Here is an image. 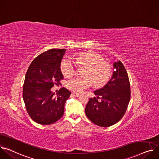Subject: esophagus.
I'll use <instances>...</instances> for the list:
<instances>
[{"label":"esophagus","instance_id":"34e87169","mask_svg":"<svg viewBox=\"0 0 159 159\" xmlns=\"http://www.w3.org/2000/svg\"><path fill=\"white\" fill-rule=\"evenodd\" d=\"M75 97H79L80 95V94L79 93H77V92H73L72 93Z\"/></svg>","mask_w":159,"mask_h":159}]
</instances>
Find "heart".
Returning <instances> with one entry per match:
<instances>
[{
  "mask_svg": "<svg viewBox=\"0 0 159 159\" xmlns=\"http://www.w3.org/2000/svg\"><path fill=\"white\" fill-rule=\"evenodd\" d=\"M71 58L66 57L62 61L61 68L64 76L69 77L72 76L75 70V63L85 64L89 67L86 73L87 79H80L75 77L66 82V87L70 90L76 92L81 91L89 88L92 80L97 86H102L107 82L111 76V68L107 64L104 62L103 58L98 54L84 52ZM91 78L90 79V78Z\"/></svg>",
  "mask_w": 159,
  "mask_h": 159,
  "instance_id": "heart-1",
  "label": "heart"
}]
</instances>
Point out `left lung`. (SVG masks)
I'll return each mask as SVG.
<instances>
[{
    "label": "left lung",
    "instance_id": "left-lung-1",
    "mask_svg": "<svg viewBox=\"0 0 159 159\" xmlns=\"http://www.w3.org/2000/svg\"><path fill=\"white\" fill-rule=\"evenodd\" d=\"M111 79L101 88L94 91L97 97L90 98L85 112L93 123L101 127L119 122L126 111L130 100V84L127 71L119 61L113 62ZM101 97V101L98 98Z\"/></svg>",
    "mask_w": 159,
    "mask_h": 159
}]
</instances>
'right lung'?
Returning <instances> with one entry per match:
<instances>
[{"label":"right lung","instance_id":"add662e5","mask_svg":"<svg viewBox=\"0 0 159 159\" xmlns=\"http://www.w3.org/2000/svg\"><path fill=\"white\" fill-rule=\"evenodd\" d=\"M66 49H52L37 57L30 65L23 86L26 110L35 122L48 125L59 120L71 92L61 88L55 96L51 89L64 79L61 64Z\"/></svg>","mask_w":159,"mask_h":159}]
</instances>
